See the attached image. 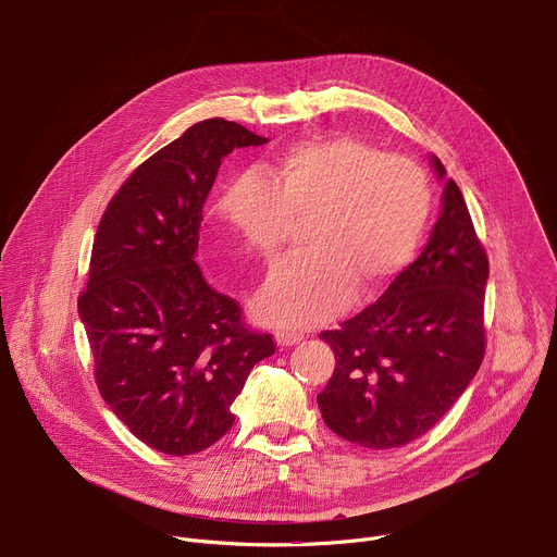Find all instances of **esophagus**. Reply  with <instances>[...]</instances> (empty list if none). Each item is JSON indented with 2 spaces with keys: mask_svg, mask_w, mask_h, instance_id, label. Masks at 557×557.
<instances>
[{
  "mask_svg": "<svg viewBox=\"0 0 557 557\" xmlns=\"http://www.w3.org/2000/svg\"><path fill=\"white\" fill-rule=\"evenodd\" d=\"M301 337H304L301 333H293V331H277V333H275L277 346H293V344H299Z\"/></svg>",
  "mask_w": 557,
  "mask_h": 557,
  "instance_id": "obj_1",
  "label": "esophagus"
}]
</instances>
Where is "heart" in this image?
Returning a JSON list of instances; mask_svg holds the SVG:
<instances>
[{"instance_id": "1", "label": "heart", "mask_w": 557, "mask_h": 557, "mask_svg": "<svg viewBox=\"0 0 557 557\" xmlns=\"http://www.w3.org/2000/svg\"><path fill=\"white\" fill-rule=\"evenodd\" d=\"M218 218L264 260L308 220V249L273 269L256 297L280 329L320 324L352 295L385 286L412 260L432 211L428 172L406 156L335 136L286 147L258 174H235Z\"/></svg>"}]
</instances>
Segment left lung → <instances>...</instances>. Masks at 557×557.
Returning a JSON list of instances; mask_svg holds the SVG:
<instances>
[{
  "mask_svg": "<svg viewBox=\"0 0 557 557\" xmlns=\"http://www.w3.org/2000/svg\"><path fill=\"white\" fill-rule=\"evenodd\" d=\"M436 176L445 168L432 156ZM490 260L458 185L421 256L359 314L324 331L335 370L317 394L324 423L370 449L401 447L430 432L485 357Z\"/></svg>",
  "mask_w": 557,
  "mask_h": 557,
  "instance_id": "8db88e82",
  "label": "left lung"
}]
</instances>
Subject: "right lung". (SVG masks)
Instances as JSON below:
<instances>
[{
    "label": "right lung",
    "instance_id": "add662e5",
    "mask_svg": "<svg viewBox=\"0 0 557 557\" xmlns=\"http://www.w3.org/2000/svg\"><path fill=\"white\" fill-rule=\"evenodd\" d=\"M264 143L224 119L191 125L129 174L95 235L78 295L95 381L127 430L163 454L220 441L251 368L275 352L273 337L251 331L240 304L194 262L222 158Z\"/></svg>",
    "mask_w": 557,
    "mask_h": 557
}]
</instances>
